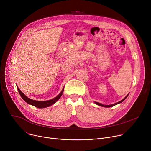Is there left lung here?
<instances>
[{
	"label": "left lung",
	"instance_id": "1",
	"mask_svg": "<svg viewBox=\"0 0 151 151\" xmlns=\"http://www.w3.org/2000/svg\"><path fill=\"white\" fill-rule=\"evenodd\" d=\"M128 95H127L126 96V97L124 98V99H123L122 100H121L120 101H119V102H117V103H114V104H109V105H104V104H101V103H98V102H96V101H95L94 103L96 104H97V105H99V106H103V107H112V106H115V105H116V104H119V103H122L127 97H128Z\"/></svg>",
	"mask_w": 151,
	"mask_h": 151
}]
</instances>
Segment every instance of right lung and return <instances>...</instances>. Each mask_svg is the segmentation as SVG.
<instances>
[{
  "label": "right lung",
  "mask_w": 151,
  "mask_h": 151,
  "mask_svg": "<svg viewBox=\"0 0 151 151\" xmlns=\"http://www.w3.org/2000/svg\"><path fill=\"white\" fill-rule=\"evenodd\" d=\"M17 89H18V91L19 94L21 96V98H22L28 104L34 106L35 107H37V108H44V107H47L52 105L61 97V96L63 93V91H64V88H63L61 92L57 97H55V98H54L51 100H47V101H36V100L30 99L28 98L27 96H26L22 92H21V91L18 88V87H17Z\"/></svg>",
  "instance_id": "right-lung-1"
}]
</instances>
